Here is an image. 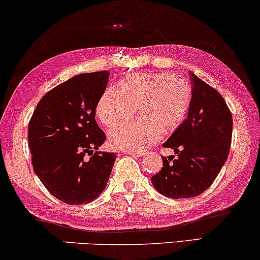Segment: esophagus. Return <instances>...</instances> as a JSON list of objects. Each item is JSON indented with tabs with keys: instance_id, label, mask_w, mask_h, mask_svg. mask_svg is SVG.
Wrapping results in <instances>:
<instances>
[{
	"instance_id": "34e87169",
	"label": "esophagus",
	"mask_w": 260,
	"mask_h": 260,
	"mask_svg": "<svg viewBox=\"0 0 260 260\" xmlns=\"http://www.w3.org/2000/svg\"><path fill=\"white\" fill-rule=\"evenodd\" d=\"M124 154H127V155H133V156H142L143 154H142V152H138V151H129V150H124L123 151Z\"/></svg>"
}]
</instances>
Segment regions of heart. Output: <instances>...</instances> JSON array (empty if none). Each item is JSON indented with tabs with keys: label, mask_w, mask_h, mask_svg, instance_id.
<instances>
[{
	"label": "heart",
	"mask_w": 260,
	"mask_h": 260,
	"mask_svg": "<svg viewBox=\"0 0 260 260\" xmlns=\"http://www.w3.org/2000/svg\"><path fill=\"white\" fill-rule=\"evenodd\" d=\"M191 88L187 79L168 72L137 73L120 87L110 86L95 106V115L108 127H116L140 112L141 119L110 133L113 147L142 151L154 145L162 134H170L187 115Z\"/></svg>",
	"instance_id": "obj_1"
}]
</instances>
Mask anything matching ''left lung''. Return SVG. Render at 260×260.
Returning a JSON list of instances; mask_svg holds the SVG:
<instances>
[{
  "mask_svg": "<svg viewBox=\"0 0 260 260\" xmlns=\"http://www.w3.org/2000/svg\"><path fill=\"white\" fill-rule=\"evenodd\" d=\"M191 99L187 119L163 143L177 157L162 156L163 167L151 177L155 189L172 199L194 198L214 182L232 142V113L215 88L189 73Z\"/></svg>",
  "mask_w": 260,
  "mask_h": 260,
  "instance_id": "left-lung-1",
  "label": "left lung"
}]
</instances>
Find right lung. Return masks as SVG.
I'll list each match as a JSON object with an SVG mask.
<instances>
[{"instance_id": "1", "label": "right lung", "mask_w": 260, "mask_h": 260, "mask_svg": "<svg viewBox=\"0 0 260 260\" xmlns=\"http://www.w3.org/2000/svg\"><path fill=\"white\" fill-rule=\"evenodd\" d=\"M109 71L83 73L48 91L28 124L31 165L53 197L69 205L88 204L105 189L116 155L98 151L106 136L95 106Z\"/></svg>"}]
</instances>
